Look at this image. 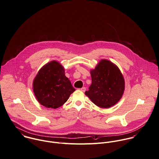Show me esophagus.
Listing matches in <instances>:
<instances>
[{
  "mask_svg": "<svg viewBox=\"0 0 159 159\" xmlns=\"http://www.w3.org/2000/svg\"><path fill=\"white\" fill-rule=\"evenodd\" d=\"M80 90H81V91H83V92H85V91H86V88H85V87H83V88H81L80 89Z\"/></svg>",
  "mask_w": 159,
  "mask_h": 159,
  "instance_id": "34e87169",
  "label": "esophagus"
}]
</instances>
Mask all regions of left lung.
<instances>
[{
    "instance_id": "1",
    "label": "left lung",
    "mask_w": 159,
    "mask_h": 159,
    "mask_svg": "<svg viewBox=\"0 0 159 159\" xmlns=\"http://www.w3.org/2000/svg\"><path fill=\"white\" fill-rule=\"evenodd\" d=\"M90 73L92 83L85 94L91 101L101 108H109L117 103L125 89L124 78L117 66L102 59Z\"/></svg>"
}]
</instances>
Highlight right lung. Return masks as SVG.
I'll list each match as a JSON object with an SVG mask.
<instances>
[{
	"label": "right lung",
	"instance_id": "right-lung-1",
	"mask_svg": "<svg viewBox=\"0 0 159 159\" xmlns=\"http://www.w3.org/2000/svg\"><path fill=\"white\" fill-rule=\"evenodd\" d=\"M75 91L65 76L64 67L55 60L42 66L33 81L36 99L47 108L57 109L61 106Z\"/></svg>",
	"mask_w": 159,
	"mask_h": 159
}]
</instances>
